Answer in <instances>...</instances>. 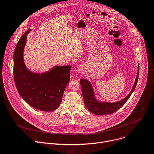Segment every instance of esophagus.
<instances>
[{"label":"esophagus","instance_id":"34e87169","mask_svg":"<svg viewBox=\"0 0 154 154\" xmlns=\"http://www.w3.org/2000/svg\"><path fill=\"white\" fill-rule=\"evenodd\" d=\"M77 70H78V71L80 72H83L85 71V68L84 65H80L78 67Z\"/></svg>","mask_w":154,"mask_h":154}]
</instances>
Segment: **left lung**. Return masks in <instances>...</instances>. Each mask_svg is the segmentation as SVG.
Segmentation results:
<instances>
[{
	"label": "left lung",
	"mask_w": 154,
	"mask_h": 154,
	"mask_svg": "<svg viewBox=\"0 0 154 154\" xmlns=\"http://www.w3.org/2000/svg\"><path fill=\"white\" fill-rule=\"evenodd\" d=\"M138 76L139 65H138V72L135 82L129 94L123 99L116 102H113V103L98 100L96 98L94 88L91 82L87 79H82L80 80V83L82 87L83 98L86 108L91 113L97 116L111 114L115 112L125 104L134 92L137 84Z\"/></svg>",
	"instance_id": "1"
}]
</instances>
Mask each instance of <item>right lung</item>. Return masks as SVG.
<instances>
[{
	"label": "right lung",
	"instance_id": "1",
	"mask_svg": "<svg viewBox=\"0 0 154 154\" xmlns=\"http://www.w3.org/2000/svg\"><path fill=\"white\" fill-rule=\"evenodd\" d=\"M28 29L16 45L14 60V79L21 97L32 107L42 111H53L60 105L65 88L70 81L71 65H56L44 72H33L26 66L23 51Z\"/></svg>",
	"mask_w": 154,
	"mask_h": 154
}]
</instances>
